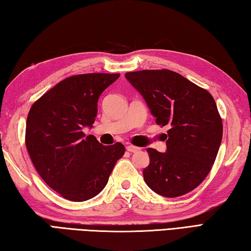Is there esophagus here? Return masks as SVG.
<instances>
[{
	"instance_id": "obj_1",
	"label": "esophagus",
	"mask_w": 251,
	"mask_h": 251,
	"mask_svg": "<svg viewBox=\"0 0 251 251\" xmlns=\"http://www.w3.org/2000/svg\"><path fill=\"white\" fill-rule=\"evenodd\" d=\"M126 151H127V152H131V153H135V152H139L140 148H136V146H133V145H127Z\"/></svg>"
}]
</instances>
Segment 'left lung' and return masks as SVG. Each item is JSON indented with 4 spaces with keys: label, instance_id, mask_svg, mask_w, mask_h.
Segmentation results:
<instances>
[{
    "label": "left lung",
    "instance_id": "1",
    "mask_svg": "<svg viewBox=\"0 0 251 251\" xmlns=\"http://www.w3.org/2000/svg\"><path fill=\"white\" fill-rule=\"evenodd\" d=\"M126 78L148 105L156 124L167 126L165 153L149 148L146 184L176 198L204 180L219 152L223 125L214 98L205 89L169 70L129 72Z\"/></svg>",
    "mask_w": 251,
    "mask_h": 251
}]
</instances>
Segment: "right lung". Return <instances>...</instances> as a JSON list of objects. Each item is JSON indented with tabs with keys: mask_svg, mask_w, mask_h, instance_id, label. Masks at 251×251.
<instances>
[{
	"mask_svg": "<svg viewBox=\"0 0 251 251\" xmlns=\"http://www.w3.org/2000/svg\"><path fill=\"white\" fill-rule=\"evenodd\" d=\"M120 74L91 73L71 76L56 84L31 106L26 124V146L44 181L65 199L83 202L106 187L125 146H103L93 127L97 102Z\"/></svg>",
	"mask_w": 251,
	"mask_h": 251,
	"instance_id": "1",
	"label": "right lung"
}]
</instances>
